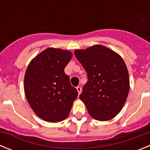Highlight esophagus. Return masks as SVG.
<instances>
[{
    "label": "esophagus",
    "instance_id": "1",
    "mask_svg": "<svg viewBox=\"0 0 150 150\" xmlns=\"http://www.w3.org/2000/svg\"><path fill=\"white\" fill-rule=\"evenodd\" d=\"M76 90H77V91H78V93H79V95L80 93H81V91H82V88H81V87L80 86H77L76 87Z\"/></svg>",
    "mask_w": 150,
    "mask_h": 150
}]
</instances>
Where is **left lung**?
I'll use <instances>...</instances> for the list:
<instances>
[{
	"mask_svg": "<svg viewBox=\"0 0 150 150\" xmlns=\"http://www.w3.org/2000/svg\"><path fill=\"white\" fill-rule=\"evenodd\" d=\"M88 75L79 99L90 116L108 121L122 109L130 88L128 69L122 58L102 45L74 51Z\"/></svg>",
	"mask_w": 150,
	"mask_h": 150,
	"instance_id": "1",
	"label": "left lung"
}]
</instances>
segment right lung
Here are the masks:
<instances>
[{"instance_id":"1","label":"right lung","mask_w":150,"mask_h":150,"mask_svg":"<svg viewBox=\"0 0 150 150\" xmlns=\"http://www.w3.org/2000/svg\"><path fill=\"white\" fill-rule=\"evenodd\" d=\"M72 52L47 48L30 61L25 74L24 90L35 114L49 122H59L69 116L78 91L70 83L64 68Z\"/></svg>"}]
</instances>
